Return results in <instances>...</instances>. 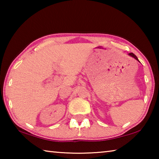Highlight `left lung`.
I'll return each mask as SVG.
<instances>
[{"label": "left lung", "mask_w": 159, "mask_h": 159, "mask_svg": "<svg viewBox=\"0 0 159 159\" xmlns=\"http://www.w3.org/2000/svg\"><path fill=\"white\" fill-rule=\"evenodd\" d=\"M129 55H130L131 57H134V59H136L137 60H138V57H136V55H134L133 52H130V53H129Z\"/></svg>", "instance_id": "left-lung-1"}]
</instances>
